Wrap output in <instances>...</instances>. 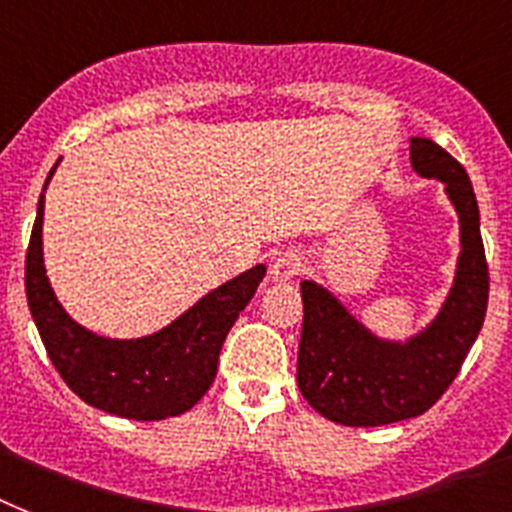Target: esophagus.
Masks as SVG:
<instances>
[{
    "mask_svg": "<svg viewBox=\"0 0 512 512\" xmlns=\"http://www.w3.org/2000/svg\"><path fill=\"white\" fill-rule=\"evenodd\" d=\"M302 255L297 252H281V255L270 263V278L273 281H292L302 273Z\"/></svg>",
    "mask_w": 512,
    "mask_h": 512,
    "instance_id": "obj_1",
    "label": "esophagus"
}]
</instances>
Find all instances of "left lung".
<instances>
[{"label": "left lung", "mask_w": 512, "mask_h": 512, "mask_svg": "<svg viewBox=\"0 0 512 512\" xmlns=\"http://www.w3.org/2000/svg\"><path fill=\"white\" fill-rule=\"evenodd\" d=\"M418 176L444 184L460 223V255L447 299L434 321L405 342L363 326L323 284L302 281L299 392L342 426H386L426 413L455 381L484 326L489 270L481 244L479 205L471 178L450 152L423 136L410 139Z\"/></svg>", "instance_id": "left-lung-1"}]
</instances>
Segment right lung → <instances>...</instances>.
<instances>
[{"label":"right lung","mask_w":512,"mask_h":512,"mask_svg":"<svg viewBox=\"0 0 512 512\" xmlns=\"http://www.w3.org/2000/svg\"><path fill=\"white\" fill-rule=\"evenodd\" d=\"M57 162L49 170L47 184ZM41 226L44 191L26 255V297L41 342L62 381L86 405L131 421H162L197 405L215 381L220 347L239 313L255 297L265 265L244 270L207 292L155 334L110 339L73 321L60 305L44 268Z\"/></svg>","instance_id":"right-lung-1"}]
</instances>
